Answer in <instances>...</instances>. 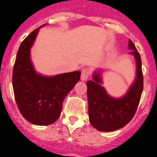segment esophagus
Wrapping results in <instances>:
<instances>
[{
    "label": "esophagus",
    "instance_id": "34e87169",
    "mask_svg": "<svg viewBox=\"0 0 157 157\" xmlns=\"http://www.w3.org/2000/svg\"><path fill=\"white\" fill-rule=\"evenodd\" d=\"M88 77H89V71H88V69L84 68V69H83L82 73H81V77H80V79H81L82 81H85V80H88Z\"/></svg>",
    "mask_w": 157,
    "mask_h": 157
}]
</instances>
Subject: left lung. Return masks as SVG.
Returning a JSON list of instances; mask_svg holds the SVG:
<instances>
[{"mask_svg":"<svg viewBox=\"0 0 157 157\" xmlns=\"http://www.w3.org/2000/svg\"><path fill=\"white\" fill-rule=\"evenodd\" d=\"M129 54L133 56L136 63V76L127 92L121 97H114L103 86L101 69H95L92 80L87 81L89 122L99 131L111 132L122 128L135 114L143 91V76L140 54L130 39Z\"/></svg>","mask_w":157,"mask_h":157,"instance_id":"8db88e82","label":"left lung"}]
</instances>
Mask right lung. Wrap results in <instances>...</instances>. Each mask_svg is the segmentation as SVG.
Here are the masks:
<instances>
[{"instance_id": "obj_1", "label": "right lung", "mask_w": 157, "mask_h": 157, "mask_svg": "<svg viewBox=\"0 0 157 157\" xmlns=\"http://www.w3.org/2000/svg\"><path fill=\"white\" fill-rule=\"evenodd\" d=\"M35 29L20 44L13 73L15 99L26 120L38 126L54 123L62 112V103L80 78V71L46 76L36 72L31 49L39 29Z\"/></svg>"}]
</instances>
